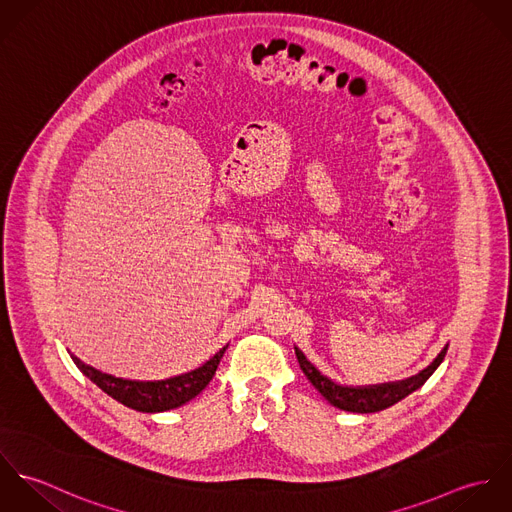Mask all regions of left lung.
I'll return each instance as SVG.
<instances>
[{
	"instance_id": "obj_1",
	"label": "left lung",
	"mask_w": 512,
	"mask_h": 512,
	"mask_svg": "<svg viewBox=\"0 0 512 512\" xmlns=\"http://www.w3.org/2000/svg\"><path fill=\"white\" fill-rule=\"evenodd\" d=\"M293 349H295V357H297V363L301 366L303 374L321 392V396L331 406L345 410V412H355V414H372V412L386 410V408L394 406L396 402H400L402 398H406L408 394L416 392L436 372V368L441 365V361L447 353V345H445L438 357L432 361V365L426 366L418 374L404 378V380L384 382V384H368V386H345V384H339V382L331 380L329 376H325L297 347H293Z\"/></svg>"
}]
</instances>
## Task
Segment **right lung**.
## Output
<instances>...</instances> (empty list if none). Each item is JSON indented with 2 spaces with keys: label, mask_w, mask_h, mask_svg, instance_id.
<instances>
[{
  "label": "right lung",
  "mask_w": 512,
  "mask_h": 512,
  "mask_svg": "<svg viewBox=\"0 0 512 512\" xmlns=\"http://www.w3.org/2000/svg\"><path fill=\"white\" fill-rule=\"evenodd\" d=\"M228 347V345H226ZM222 347L215 357H211L205 365L171 376L163 380H130V378H118L112 374H106L94 366L82 363L78 357L71 353V359L78 370L94 382L102 392H106L110 398L116 402L136 410V412H146V414H157V412H167L173 408H179L193 400L197 394H201L207 384L213 380L217 368H219L220 359L226 351Z\"/></svg>",
  "instance_id": "right-lung-1"
}]
</instances>
